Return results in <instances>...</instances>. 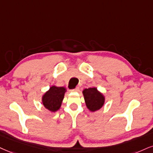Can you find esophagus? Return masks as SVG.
I'll return each instance as SVG.
<instances>
[{
	"mask_svg": "<svg viewBox=\"0 0 153 153\" xmlns=\"http://www.w3.org/2000/svg\"><path fill=\"white\" fill-rule=\"evenodd\" d=\"M79 90V87H76V88H73V89H71V91H78Z\"/></svg>",
	"mask_w": 153,
	"mask_h": 153,
	"instance_id": "1",
	"label": "esophagus"
}]
</instances>
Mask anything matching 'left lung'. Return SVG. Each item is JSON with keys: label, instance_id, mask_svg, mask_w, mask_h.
Wrapping results in <instances>:
<instances>
[{"label": "left lung", "instance_id": "obj_1", "mask_svg": "<svg viewBox=\"0 0 153 153\" xmlns=\"http://www.w3.org/2000/svg\"><path fill=\"white\" fill-rule=\"evenodd\" d=\"M86 105L91 111L99 110L104 103V97L96 88H85L83 91Z\"/></svg>", "mask_w": 153, "mask_h": 153}]
</instances>
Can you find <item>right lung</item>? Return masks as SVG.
I'll list each match as a JSON object with an SVG mask.
<instances>
[{
    "label": "right lung",
    "mask_w": 153,
    "mask_h": 153,
    "mask_svg": "<svg viewBox=\"0 0 153 153\" xmlns=\"http://www.w3.org/2000/svg\"><path fill=\"white\" fill-rule=\"evenodd\" d=\"M65 91V87H57L55 86L50 87V90L42 97V103L45 108L52 112L57 111L61 106Z\"/></svg>",
    "instance_id": "1"
}]
</instances>
